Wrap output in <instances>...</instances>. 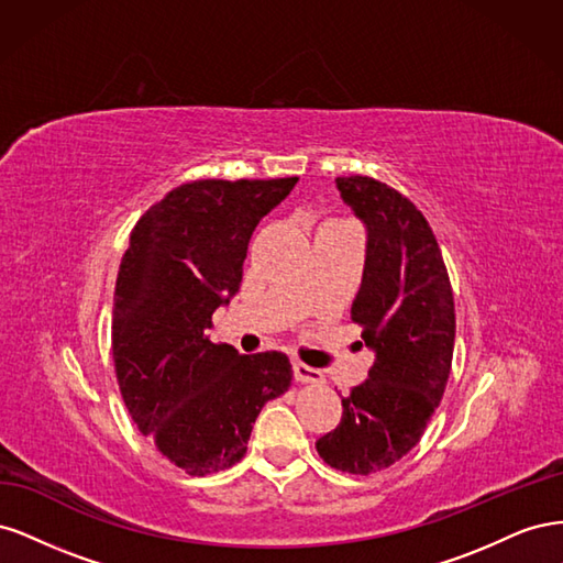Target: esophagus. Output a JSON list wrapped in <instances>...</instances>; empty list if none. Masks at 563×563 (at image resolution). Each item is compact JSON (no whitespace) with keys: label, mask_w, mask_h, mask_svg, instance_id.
I'll return each instance as SVG.
<instances>
[{"label":"esophagus","mask_w":563,"mask_h":563,"mask_svg":"<svg viewBox=\"0 0 563 563\" xmlns=\"http://www.w3.org/2000/svg\"><path fill=\"white\" fill-rule=\"evenodd\" d=\"M294 376H296L298 383H312V385L323 383V373L319 368H312L308 364H302V362L294 364Z\"/></svg>","instance_id":"obj_1"}]
</instances>
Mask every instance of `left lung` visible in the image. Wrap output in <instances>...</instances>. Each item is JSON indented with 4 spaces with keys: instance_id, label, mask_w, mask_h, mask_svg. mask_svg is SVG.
Listing matches in <instances>:
<instances>
[{
    "instance_id": "1",
    "label": "left lung",
    "mask_w": 563,
    "mask_h": 563,
    "mask_svg": "<svg viewBox=\"0 0 563 563\" xmlns=\"http://www.w3.org/2000/svg\"><path fill=\"white\" fill-rule=\"evenodd\" d=\"M368 232L352 321L376 352L368 378L343 399V420L317 441L323 463L373 474L411 451L444 397L455 305L437 236L411 199L368 176L335 178Z\"/></svg>"
}]
</instances>
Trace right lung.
Masks as SVG:
<instances>
[{"label": "right lung", "mask_w": 563, "mask_h": 563, "mask_svg": "<svg viewBox=\"0 0 563 563\" xmlns=\"http://www.w3.org/2000/svg\"><path fill=\"white\" fill-rule=\"evenodd\" d=\"M296 183H185L131 230L114 286L117 383L139 430L192 476L240 463L261 408L291 387L286 354H240L207 329L240 291L255 225Z\"/></svg>", "instance_id": "obj_1"}]
</instances>
